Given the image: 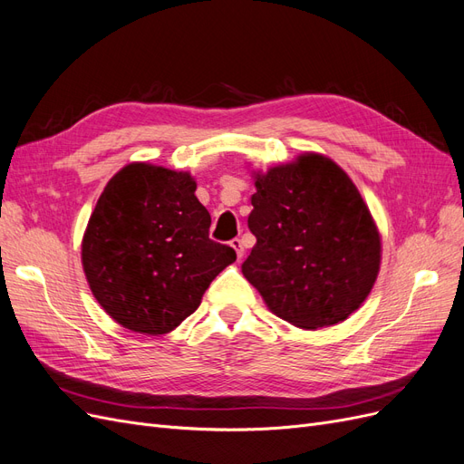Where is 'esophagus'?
I'll list each match as a JSON object with an SVG mask.
<instances>
[{
    "label": "esophagus",
    "instance_id": "esophagus-1",
    "mask_svg": "<svg viewBox=\"0 0 464 464\" xmlns=\"http://www.w3.org/2000/svg\"><path fill=\"white\" fill-rule=\"evenodd\" d=\"M229 245H231V246H233V250L237 252V256H238V258H243L245 248H243V241H241V238H233V241H231Z\"/></svg>",
    "mask_w": 464,
    "mask_h": 464
}]
</instances>
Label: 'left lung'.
I'll use <instances>...</instances> for the list:
<instances>
[{
    "mask_svg": "<svg viewBox=\"0 0 464 464\" xmlns=\"http://www.w3.org/2000/svg\"><path fill=\"white\" fill-rule=\"evenodd\" d=\"M252 177L248 229L256 245L243 276L276 316L301 330L347 320L382 264V237L356 185L316 152Z\"/></svg>",
    "mask_w": 464,
    "mask_h": 464,
    "instance_id": "left-lung-1",
    "label": "left lung"
}]
</instances>
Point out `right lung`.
<instances>
[{
    "mask_svg": "<svg viewBox=\"0 0 464 464\" xmlns=\"http://www.w3.org/2000/svg\"><path fill=\"white\" fill-rule=\"evenodd\" d=\"M187 171L132 161L100 194L82 235V270L100 306L125 330L166 335L197 310L237 260L208 237L212 218Z\"/></svg>",
    "mask_w": 464,
    "mask_h": 464,
    "instance_id": "add662e5",
    "label": "right lung"
}]
</instances>
